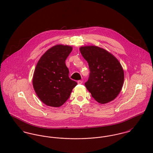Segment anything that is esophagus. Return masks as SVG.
<instances>
[{
	"instance_id": "obj_1",
	"label": "esophagus",
	"mask_w": 153,
	"mask_h": 153,
	"mask_svg": "<svg viewBox=\"0 0 153 153\" xmlns=\"http://www.w3.org/2000/svg\"><path fill=\"white\" fill-rule=\"evenodd\" d=\"M77 82H78V84H82L83 83V81H81V80H79V81H78Z\"/></svg>"
}]
</instances>
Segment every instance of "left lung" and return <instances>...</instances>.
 <instances>
[{"label": "left lung", "instance_id": "left-lung-1", "mask_svg": "<svg viewBox=\"0 0 153 153\" xmlns=\"http://www.w3.org/2000/svg\"><path fill=\"white\" fill-rule=\"evenodd\" d=\"M80 52L87 61L89 76L85 85L92 97L105 104L114 100L120 92L124 74L118 59L106 50L95 46H82Z\"/></svg>", "mask_w": 153, "mask_h": 153}]
</instances>
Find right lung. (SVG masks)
Here are the masks:
<instances>
[{"label": "right lung", "instance_id": "1", "mask_svg": "<svg viewBox=\"0 0 153 153\" xmlns=\"http://www.w3.org/2000/svg\"><path fill=\"white\" fill-rule=\"evenodd\" d=\"M72 50L67 45H58L48 49L39 60L33 77L36 94L45 104L58 107L69 98L77 82L69 77L66 59Z\"/></svg>", "mask_w": 153, "mask_h": 153}]
</instances>
